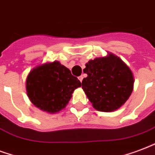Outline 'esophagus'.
<instances>
[{
	"label": "esophagus",
	"instance_id": "esophagus-1",
	"mask_svg": "<svg viewBox=\"0 0 155 155\" xmlns=\"http://www.w3.org/2000/svg\"><path fill=\"white\" fill-rule=\"evenodd\" d=\"M78 79L80 80V82H82V79H83V76H80L78 77Z\"/></svg>",
	"mask_w": 155,
	"mask_h": 155
}]
</instances>
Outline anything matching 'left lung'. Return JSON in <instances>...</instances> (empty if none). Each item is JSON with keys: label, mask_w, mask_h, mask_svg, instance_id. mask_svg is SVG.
Returning a JSON list of instances; mask_svg holds the SVG:
<instances>
[{"label": "left lung", "mask_w": 155, "mask_h": 155, "mask_svg": "<svg viewBox=\"0 0 155 155\" xmlns=\"http://www.w3.org/2000/svg\"><path fill=\"white\" fill-rule=\"evenodd\" d=\"M83 72L87 77L82 80V89L99 111H114L127 101L132 92L134 78L131 71L113 54L90 60Z\"/></svg>", "instance_id": "1"}]
</instances>
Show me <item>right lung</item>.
Here are the masks:
<instances>
[{
    "instance_id": "1",
    "label": "right lung",
    "mask_w": 155,
    "mask_h": 155,
    "mask_svg": "<svg viewBox=\"0 0 155 155\" xmlns=\"http://www.w3.org/2000/svg\"><path fill=\"white\" fill-rule=\"evenodd\" d=\"M81 82L58 61L33 68L27 78L28 96L35 106L48 113L65 108Z\"/></svg>"
}]
</instances>
